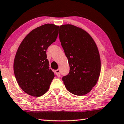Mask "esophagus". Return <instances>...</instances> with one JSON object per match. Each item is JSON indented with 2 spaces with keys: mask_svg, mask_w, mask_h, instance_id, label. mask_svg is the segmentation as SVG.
I'll use <instances>...</instances> for the list:
<instances>
[{
  "mask_svg": "<svg viewBox=\"0 0 124 124\" xmlns=\"http://www.w3.org/2000/svg\"><path fill=\"white\" fill-rule=\"evenodd\" d=\"M55 74L57 75V76L58 77H59L60 76V70L59 69H58V70H56L55 71Z\"/></svg>",
  "mask_w": 124,
  "mask_h": 124,
  "instance_id": "esophagus-1",
  "label": "esophagus"
}]
</instances>
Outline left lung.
<instances>
[{"label": "left lung", "mask_w": 124, "mask_h": 124, "mask_svg": "<svg viewBox=\"0 0 124 124\" xmlns=\"http://www.w3.org/2000/svg\"><path fill=\"white\" fill-rule=\"evenodd\" d=\"M59 39L68 59L70 72L62 80L69 92L86 94L96 85L101 73V59L96 43L82 28L72 25L59 27Z\"/></svg>", "instance_id": "obj_1"}]
</instances>
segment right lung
Masks as SVG:
<instances>
[{"instance_id":"1","label":"right lung","mask_w":124,"mask_h":124,"mask_svg":"<svg viewBox=\"0 0 124 124\" xmlns=\"http://www.w3.org/2000/svg\"><path fill=\"white\" fill-rule=\"evenodd\" d=\"M59 26L47 23L32 30L20 44L14 62L19 86L33 97L47 92L55 75L49 69L46 50L55 41Z\"/></svg>"}]
</instances>
